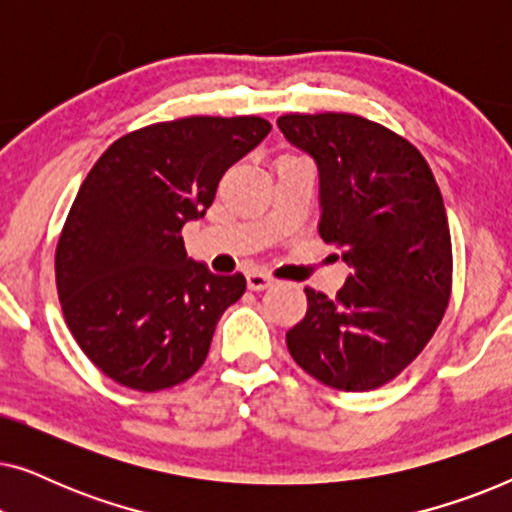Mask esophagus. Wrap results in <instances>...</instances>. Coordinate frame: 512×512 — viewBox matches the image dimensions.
<instances>
[{
  "label": "esophagus",
  "instance_id": "esophagus-1",
  "mask_svg": "<svg viewBox=\"0 0 512 512\" xmlns=\"http://www.w3.org/2000/svg\"><path fill=\"white\" fill-rule=\"evenodd\" d=\"M270 284H272V279L268 275H263V272H258V270L247 272V286L251 291H263V289H268Z\"/></svg>",
  "mask_w": 512,
  "mask_h": 512
}]
</instances>
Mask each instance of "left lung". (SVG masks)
<instances>
[{
    "label": "left lung",
    "instance_id": "8db88e82",
    "mask_svg": "<svg viewBox=\"0 0 512 512\" xmlns=\"http://www.w3.org/2000/svg\"><path fill=\"white\" fill-rule=\"evenodd\" d=\"M277 125L317 163L319 235L349 265L335 298L305 289V319L286 345L326 387L377 389L417 359L450 303L443 195L422 153L380 123L326 111Z\"/></svg>",
    "mask_w": 512,
    "mask_h": 512
}]
</instances>
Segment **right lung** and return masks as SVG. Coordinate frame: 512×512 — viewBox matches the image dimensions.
<instances>
[{
	"instance_id": "1",
	"label": "right lung",
	"mask_w": 512,
	"mask_h": 512,
	"mask_svg": "<svg viewBox=\"0 0 512 512\" xmlns=\"http://www.w3.org/2000/svg\"><path fill=\"white\" fill-rule=\"evenodd\" d=\"M272 125L188 116L116 139L88 172L55 249V284L83 354L137 391L186 382L247 279L188 258L181 228L202 219L223 172Z\"/></svg>"
}]
</instances>
